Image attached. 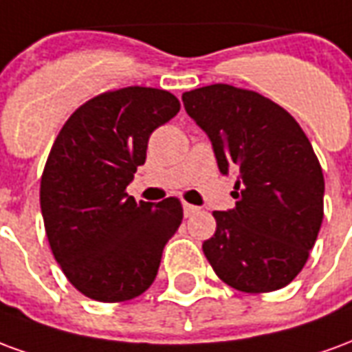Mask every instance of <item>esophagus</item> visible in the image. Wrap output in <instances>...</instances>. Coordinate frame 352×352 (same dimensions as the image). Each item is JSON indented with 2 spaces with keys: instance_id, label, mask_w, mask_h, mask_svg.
Masks as SVG:
<instances>
[{
  "instance_id": "esophagus-1",
  "label": "esophagus",
  "mask_w": 352,
  "mask_h": 352,
  "mask_svg": "<svg viewBox=\"0 0 352 352\" xmlns=\"http://www.w3.org/2000/svg\"><path fill=\"white\" fill-rule=\"evenodd\" d=\"M183 209H184V217H192V214H196L199 211L198 207L192 206V204H184Z\"/></svg>"
}]
</instances>
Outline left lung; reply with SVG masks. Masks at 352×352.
Returning a JSON list of instances; mask_svg holds the SVG:
<instances>
[{"label":"left lung","instance_id":"obj_1","mask_svg":"<svg viewBox=\"0 0 352 352\" xmlns=\"http://www.w3.org/2000/svg\"><path fill=\"white\" fill-rule=\"evenodd\" d=\"M183 103L213 143L221 173H237L236 207L214 211L204 254L226 285L249 294L287 287L302 272L324 217V177L294 116L262 94L211 85Z\"/></svg>","mask_w":352,"mask_h":352}]
</instances>
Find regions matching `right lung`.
Here are the masks:
<instances>
[{
  "label": "right lung",
  "mask_w": 352,
  "mask_h": 352,
  "mask_svg": "<svg viewBox=\"0 0 352 352\" xmlns=\"http://www.w3.org/2000/svg\"><path fill=\"white\" fill-rule=\"evenodd\" d=\"M179 109L158 88L103 92L67 118L50 148L39 192L49 245L67 280L96 302L143 294L183 222L179 198L154 206L126 192L151 133Z\"/></svg>",
  "instance_id": "obj_1"
}]
</instances>
